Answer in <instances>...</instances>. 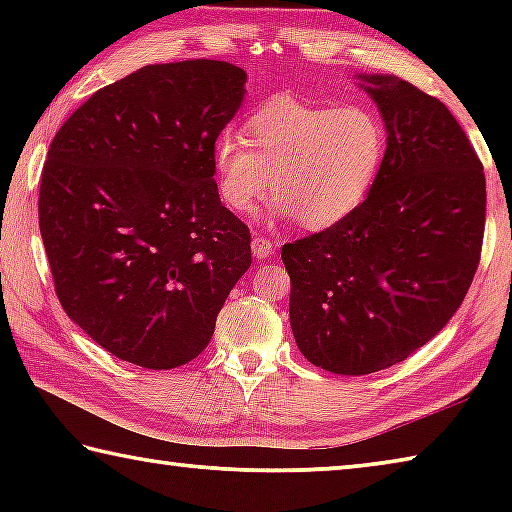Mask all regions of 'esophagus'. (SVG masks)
I'll use <instances>...</instances> for the list:
<instances>
[{
    "mask_svg": "<svg viewBox=\"0 0 512 512\" xmlns=\"http://www.w3.org/2000/svg\"><path fill=\"white\" fill-rule=\"evenodd\" d=\"M273 253H275V244L271 239H266V237H255L253 239V255L257 259H266V257H271Z\"/></svg>",
    "mask_w": 512,
    "mask_h": 512,
    "instance_id": "esophagus-1",
    "label": "esophagus"
}]
</instances>
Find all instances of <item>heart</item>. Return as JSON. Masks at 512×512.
Masks as SVG:
<instances>
[{"label": "heart", "instance_id": "1", "mask_svg": "<svg viewBox=\"0 0 512 512\" xmlns=\"http://www.w3.org/2000/svg\"><path fill=\"white\" fill-rule=\"evenodd\" d=\"M386 142L384 121L366 106L275 94L248 117L246 140L237 133L216 140V187L225 207L241 214L271 185V214L325 230L366 201Z\"/></svg>", "mask_w": 512, "mask_h": 512}]
</instances>
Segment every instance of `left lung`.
I'll return each instance as SVG.
<instances>
[{"label": "left lung", "instance_id": "1", "mask_svg": "<svg viewBox=\"0 0 512 512\" xmlns=\"http://www.w3.org/2000/svg\"><path fill=\"white\" fill-rule=\"evenodd\" d=\"M384 117V164L357 210L282 246L305 359L370 375L409 359L461 307L481 259L485 173L443 101L361 76Z\"/></svg>", "mask_w": 512, "mask_h": 512}]
</instances>
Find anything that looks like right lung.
I'll return each instance as SVG.
<instances>
[{"label": "right lung", "mask_w": 512, "mask_h": 512, "mask_svg": "<svg viewBox=\"0 0 512 512\" xmlns=\"http://www.w3.org/2000/svg\"><path fill=\"white\" fill-rule=\"evenodd\" d=\"M244 83L223 60L146 65L94 92L51 140L38 216L56 296L121 361L196 359L250 268L248 225L214 180Z\"/></svg>", "instance_id": "right-lung-1"}]
</instances>
